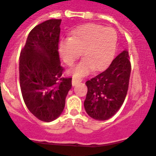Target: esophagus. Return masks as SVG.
<instances>
[{"mask_svg": "<svg viewBox=\"0 0 156 156\" xmlns=\"http://www.w3.org/2000/svg\"><path fill=\"white\" fill-rule=\"evenodd\" d=\"M81 81V80L80 79V78H75V77H73V78H72V85L73 86H75L76 85H78V83H80Z\"/></svg>", "mask_w": 156, "mask_h": 156, "instance_id": "obj_1", "label": "esophagus"}]
</instances>
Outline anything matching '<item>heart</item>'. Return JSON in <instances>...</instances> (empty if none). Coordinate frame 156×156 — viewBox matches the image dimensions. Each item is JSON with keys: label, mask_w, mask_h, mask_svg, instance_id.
<instances>
[{"label": "heart", "mask_w": 156, "mask_h": 156, "mask_svg": "<svg viewBox=\"0 0 156 156\" xmlns=\"http://www.w3.org/2000/svg\"><path fill=\"white\" fill-rule=\"evenodd\" d=\"M118 36L112 27L90 24L75 29L68 40L61 41L58 46L62 60L73 66L80 55L82 61L71 71L75 78L85 76L92 71H100L112 59L117 47Z\"/></svg>", "instance_id": "1"}]
</instances>
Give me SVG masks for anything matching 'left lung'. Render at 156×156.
<instances>
[{
	"label": "left lung",
	"instance_id": "obj_1",
	"mask_svg": "<svg viewBox=\"0 0 156 156\" xmlns=\"http://www.w3.org/2000/svg\"><path fill=\"white\" fill-rule=\"evenodd\" d=\"M129 59V51H123L105 71L86 81L88 92L84 106L91 118L98 121L108 120L122 105L130 78Z\"/></svg>",
	"mask_w": 156,
	"mask_h": 156
}]
</instances>
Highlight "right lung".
Returning <instances> with one entry per match:
<instances>
[{
	"label": "right lung",
	"mask_w": 156,
	"mask_h": 156,
	"mask_svg": "<svg viewBox=\"0 0 156 156\" xmlns=\"http://www.w3.org/2000/svg\"><path fill=\"white\" fill-rule=\"evenodd\" d=\"M61 19H51L30 30L20 54L19 78L21 94L29 111L50 122L65 108L71 78H63L58 43Z\"/></svg>",
	"instance_id": "1"
}]
</instances>
